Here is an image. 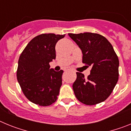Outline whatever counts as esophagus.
<instances>
[{
    "label": "esophagus",
    "instance_id": "1",
    "mask_svg": "<svg viewBox=\"0 0 131 131\" xmlns=\"http://www.w3.org/2000/svg\"><path fill=\"white\" fill-rule=\"evenodd\" d=\"M69 71V69H66V70H65V71Z\"/></svg>",
    "mask_w": 131,
    "mask_h": 131
}]
</instances>
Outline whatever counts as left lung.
Instances as JSON below:
<instances>
[{
    "label": "left lung",
    "mask_w": 131,
    "mask_h": 131,
    "mask_svg": "<svg viewBox=\"0 0 131 131\" xmlns=\"http://www.w3.org/2000/svg\"><path fill=\"white\" fill-rule=\"evenodd\" d=\"M68 35L81 49L83 63L92 66L86 79L81 73H76L77 79L73 84L76 98L89 106L102 102L118 81L119 62L116 53L107 39L98 33Z\"/></svg>",
    "instance_id": "1"
}]
</instances>
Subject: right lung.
Wrapping results in <instances>:
<instances>
[{"label":"right lung","mask_w":131,"mask_h":131,"mask_svg":"<svg viewBox=\"0 0 131 131\" xmlns=\"http://www.w3.org/2000/svg\"><path fill=\"white\" fill-rule=\"evenodd\" d=\"M65 35H39L27 44L19 56L17 79L25 97L35 104L48 106L57 100L63 71L50 69L49 63L56 59V44Z\"/></svg>","instance_id":"1"}]
</instances>
